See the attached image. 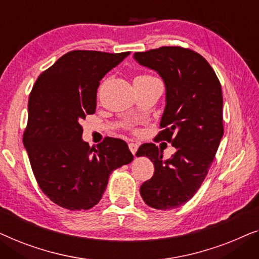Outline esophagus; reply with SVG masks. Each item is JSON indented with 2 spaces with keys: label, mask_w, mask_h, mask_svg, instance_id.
Returning a JSON list of instances; mask_svg holds the SVG:
<instances>
[{
  "label": "esophagus",
  "mask_w": 259,
  "mask_h": 259,
  "mask_svg": "<svg viewBox=\"0 0 259 259\" xmlns=\"http://www.w3.org/2000/svg\"><path fill=\"white\" fill-rule=\"evenodd\" d=\"M129 149H130L131 154L135 155V154H136L137 149H138V144L137 143H129Z\"/></svg>",
  "instance_id": "obj_1"
}]
</instances>
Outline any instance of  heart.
I'll return each mask as SVG.
<instances>
[{
  "instance_id": "1",
  "label": "heart",
  "mask_w": 259,
  "mask_h": 259,
  "mask_svg": "<svg viewBox=\"0 0 259 259\" xmlns=\"http://www.w3.org/2000/svg\"><path fill=\"white\" fill-rule=\"evenodd\" d=\"M147 76H148V75H140V76H137V77H136V78H142V77H147Z\"/></svg>"
}]
</instances>
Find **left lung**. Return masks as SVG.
<instances>
[{"label": "left lung", "mask_w": 259, "mask_h": 259, "mask_svg": "<svg viewBox=\"0 0 259 259\" xmlns=\"http://www.w3.org/2000/svg\"><path fill=\"white\" fill-rule=\"evenodd\" d=\"M134 57L157 71L165 83L166 105L156 138L177 150L163 161V151L154 143L141 145L136 155L150 158L155 171L140 192L154 209H175L201 188L223 137L221 82L209 62L189 48L161 47Z\"/></svg>", "instance_id": "1"}]
</instances>
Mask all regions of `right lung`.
Segmentation results:
<instances>
[{
	"instance_id": "add662e5",
	"label": "right lung",
	"mask_w": 259,
	"mask_h": 259,
	"mask_svg": "<svg viewBox=\"0 0 259 259\" xmlns=\"http://www.w3.org/2000/svg\"><path fill=\"white\" fill-rule=\"evenodd\" d=\"M129 54L72 50L38 76L29 95L23 144L38 187L64 209H92L111 171L134 159L118 138L90 147L79 124L96 110L101 79Z\"/></svg>"
}]
</instances>
